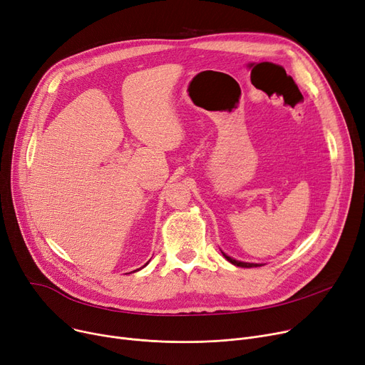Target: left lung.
Masks as SVG:
<instances>
[{
	"mask_svg": "<svg viewBox=\"0 0 365 365\" xmlns=\"http://www.w3.org/2000/svg\"><path fill=\"white\" fill-rule=\"evenodd\" d=\"M223 256L226 257V260H229V262H231L232 264H237V266H241V267H253V266H260V264H256V263H244V262H238V260H235V259H231L229 256H226L225 253H223Z\"/></svg>",
	"mask_w": 365,
	"mask_h": 365,
	"instance_id": "left-lung-1",
	"label": "left lung"
}]
</instances>
